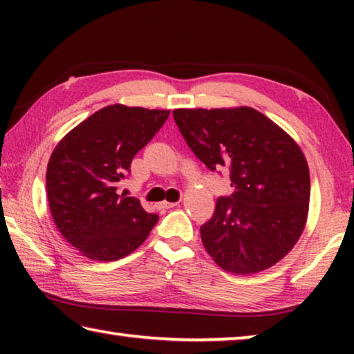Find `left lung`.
Returning a JSON list of instances; mask_svg holds the SVG:
<instances>
[{"label": "left lung", "mask_w": 354, "mask_h": 354, "mask_svg": "<svg viewBox=\"0 0 354 354\" xmlns=\"http://www.w3.org/2000/svg\"><path fill=\"white\" fill-rule=\"evenodd\" d=\"M169 113L107 106L71 129L51 153L48 205L59 232L82 256L101 262L123 259L158 223V215L147 212L122 181Z\"/></svg>", "instance_id": "left-lung-1"}]
</instances>
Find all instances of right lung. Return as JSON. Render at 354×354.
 I'll return each instance as SVG.
<instances>
[{
  "instance_id": "obj_1",
  "label": "right lung",
  "mask_w": 354,
  "mask_h": 354,
  "mask_svg": "<svg viewBox=\"0 0 354 354\" xmlns=\"http://www.w3.org/2000/svg\"><path fill=\"white\" fill-rule=\"evenodd\" d=\"M175 122L196 158L230 169L231 192L200 227L209 256L239 274L267 270L304 230L310 179L299 147L253 107L179 109Z\"/></svg>"
}]
</instances>
